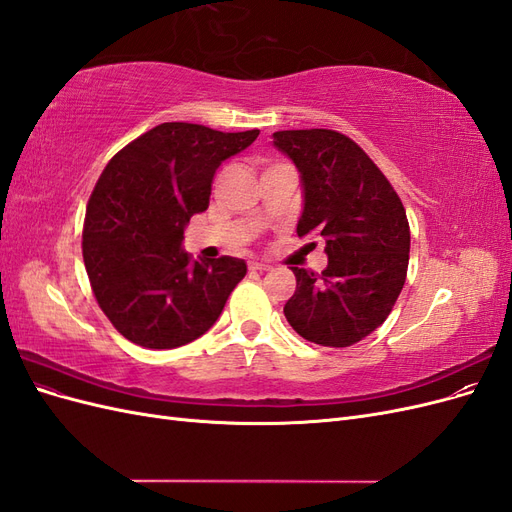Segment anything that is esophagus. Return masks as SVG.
I'll return each instance as SVG.
<instances>
[{
  "label": "esophagus",
  "mask_w": 512,
  "mask_h": 512,
  "mask_svg": "<svg viewBox=\"0 0 512 512\" xmlns=\"http://www.w3.org/2000/svg\"><path fill=\"white\" fill-rule=\"evenodd\" d=\"M250 271H258V273H265V271H271V265H267V262H250Z\"/></svg>",
  "instance_id": "obj_1"
}]
</instances>
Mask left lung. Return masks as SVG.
Returning a JSON list of instances; mask_svg holds the SVG:
<instances>
[{
	"mask_svg": "<svg viewBox=\"0 0 512 512\" xmlns=\"http://www.w3.org/2000/svg\"><path fill=\"white\" fill-rule=\"evenodd\" d=\"M273 145L294 162L303 185L299 237L324 241L329 265L297 277L286 320L307 342L346 348L391 314L406 282L410 226L382 170L335 130H282ZM316 247V243H309Z\"/></svg>",
	"mask_w": 512,
	"mask_h": 512,
	"instance_id": "obj_1",
	"label": "left lung"
}]
</instances>
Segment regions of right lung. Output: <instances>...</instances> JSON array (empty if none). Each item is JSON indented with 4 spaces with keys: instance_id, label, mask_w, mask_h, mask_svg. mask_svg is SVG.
<instances>
[{
    "instance_id": "obj_1",
    "label": "right lung",
    "mask_w": 512,
    "mask_h": 512,
    "mask_svg": "<svg viewBox=\"0 0 512 512\" xmlns=\"http://www.w3.org/2000/svg\"><path fill=\"white\" fill-rule=\"evenodd\" d=\"M258 134L160 123L102 170L87 203L83 260L100 309L132 344L194 342L245 277V260H190L181 243L192 215L209 207L215 170Z\"/></svg>"
}]
</instances>
